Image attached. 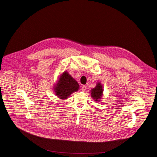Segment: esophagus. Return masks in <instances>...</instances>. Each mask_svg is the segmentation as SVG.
<instances>
[{"label":"esophagus","instance_id":"esophagus-1","mask_svg":"<svg viewBox=\"0 0 157 157\" xmlns=\"http://www.w3.org/2000/svg\"><path fill=\"white\" fill-rule=\"evenodd\" d=\"M86 90V86H85V85H83V86H82V91H85Z\"/></svg>","mask_w":157,"mask_h":157}]
</instances>
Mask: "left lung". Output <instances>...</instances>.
Here are the masks:
<instances>
[{
    "mask_svg": "<svg viewBox=\"0 0 157 157\" xmlns=\"http://www.w3.org/2000/svg\"><path fill=\"white\" fill-rule=\"evenodd\" d=\"M91 97L95 99L96 101H100L101 99V97L103 96V86L101 83L98 82L95 88H93L91 90Z\"/></svg>",
    "mask_w": 157,
    "mask_h": 157,
    "instance_id": "left-lung-1",
    "label": "left lung"
}]
</instances>
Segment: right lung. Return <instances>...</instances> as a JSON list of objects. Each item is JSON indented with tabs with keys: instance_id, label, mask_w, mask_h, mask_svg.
Returning a JSON list of instances; mask_svg holds the SVG:
<instances>
[{
	"instance_id": "1",
	"label": "right lung",
	"mask_w": 157,
	"mask_h": 157,
	"mask_svg": "<svg viewBox=\"0 0 157 157\" xmlns=\"http://www.w3.org/2000/svg\"><path fill=\"white\" fill-rule=\"evenodd\" d=\"M79 88L77 81L67 72L61 74L57 84L54 86L56 95L62 100L68 98L72 93L78 91Z\"/></svg>"
}]
</instances>
